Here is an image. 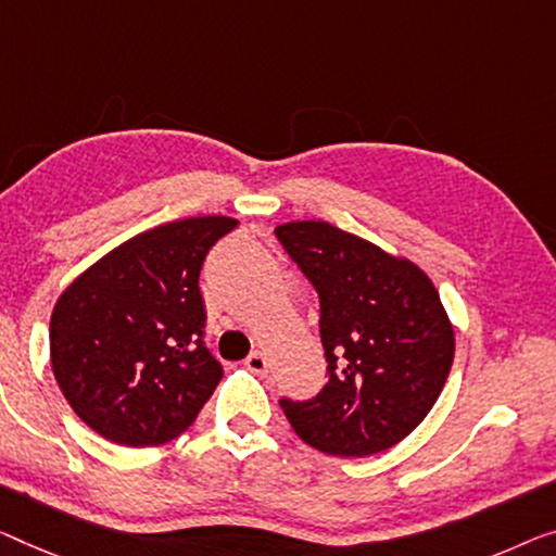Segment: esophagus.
I'll list each match as a JSON object with an SVG mask.
<instances>
[{"instance_id": "1", "label": "esophagus", "mask_w": 556, "mask_h": 556, "mask_svg": "<svg viewBox=\"0 0 556 556\" xmlns=\"http://www.w3.org/2000/svg\"><path fill=\"white\" fill-rule=\"evenodd\" d=\"M244 367L254 371V375H264V371H267V357H264L262 352H252L250 357L244 359Z\"/></svg>"}]
</instances>
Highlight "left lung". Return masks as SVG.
<instances>
[{"mask_svg": "<svg viewBox=\"0 0 556 556\" xmlns=\"http://www.w3.org/2000/svg\"><path fill=\"white\" fill-rule=\"evenodd\" d=\"M319 296L327 384L312 400L281 396L289 425L331 457H369L417 429L450 377L454 329L417 264L327 225L275 229Z\"/></svg>", "mask_w": 556, "mask_h": 556, "instance_id": "8db88e82", "label": "left lung"}]
</instances>
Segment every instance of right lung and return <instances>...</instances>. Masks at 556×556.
Instances as JSON below:
<instances>
[{
    "mask_svg": "<svg viewBox=\"0 0 556 556\" xmlns=\"http://www.w3.org/2000/svg\"><path fill=\"white\" fill-rule=\"evenodd\" d=\"M235 227L229 217L169 222L131 237L64 289L49 321L52 369L97 434L124 446L164 444L217 389L225 369L204 342L199 271Z\"/></svg>",
    "mask_w": 556,
    "mask_h": 556,
    "instance_id": "right-lung-1",
    "label": "right lung"
}]
</instances>
